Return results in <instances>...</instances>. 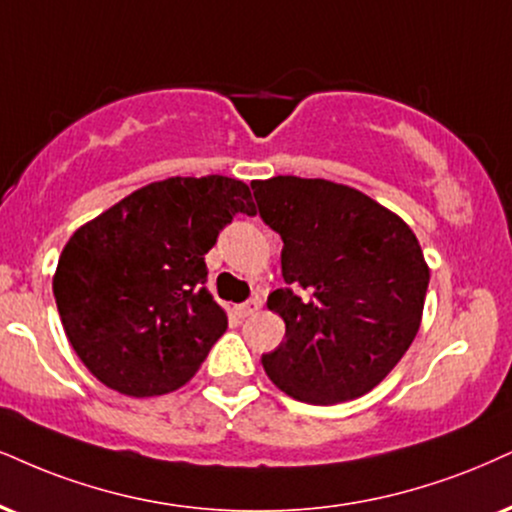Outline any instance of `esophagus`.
I'll return each instance as SVG.
<instances>
[{"mask_svg": "<svg viewBox=\"0 0 512 512\" xmlns=\"http://www.w3.org/2000/svg\"><path fill=\"white\" fill-rule=\"evenodd\" d=\"M258 308H261V301L249 299V301H244V304L235 306V313L239 315V318H249V315H254Z\"/></svg>", "mask_w": 512, "mask_h": 512, "instance_id": "obj_1", "label": "esophagus"}]
</instances>
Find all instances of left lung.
Returning <instances> with one entry per match:
<instances>
[{"label":"left lung","instance_id":"8db88e82","mask_svg":"<svg viewBox=\"0 0 512 512\" xmlns=\"http://www.w3.org/2000/svg\"><path fill=\"white\" fill-rule=\"evenodd\" d=\"M282 237L287 287L268 296L285 342L261 358L285 394L339 403L368 394L420 330L430 268L413 230L358 189L277 175L251 182Z\"/></svg>","mask_w":512,"mask_h":512}]
</instances>
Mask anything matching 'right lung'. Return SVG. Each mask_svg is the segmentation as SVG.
Masks as SVG:
<instances>
[{
    "instance_id": "obj_1",
    "label": "right lung",
    "mask_w": 512,
    "mask_h": 512,
    "mask_svg": "<svg viewBox=\"0 0 512 512\" xmlns=\"http://www.w3.org/2000/svg\"><path fill=\"white\" fill-rule=\"evenodd\" d=\"M237 213H256L242 180L168 178L75 230L54 299L68 342L99 382L142 399L192 380L227 330L204 256Z\"/></svg>"
}]
</instances>
